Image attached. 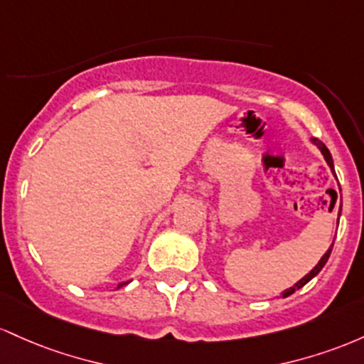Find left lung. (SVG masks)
<instances>
[{"mask_svg":"<svg viewBox=\"0 0 364 364\" xmlns=\"http://www.w3.org/2000/svg\"><path fill=\"white\" fill-rule=\"evenodd\" d=\"M311 141L314 142V144H316V146H318V148H320V151H321V154H323V156H325V161H326V163H328L330 170H332V173H333V175H336V170H333V160H332V154H330V151H328V149H326V146L323 144V142H321V141H320V139H311ZM330 191H332L333 198H336V201H337V193H336V191H333V189H330ZM333 204H336V203H333ZM341 211H342V203H341V208H338V216H341ZM337 223H338V222H337ZM332 247H333V244H332V246H330V247H328V251H326V252H325V255H323V256H321V259H320V261H318V264H316V267H314V268H313V270H311V272H309V273H308V275H306V277H304V279H301L299 282H297V284H296V285H294V287H291V289H287V291H285V292H282V296H284V297L291 296V294H294V292H296V291H297V289L304 287V285H306V284H308V282H309V280H311V279H313V277H316V275H318V273H320V272H321V268H323V267H325V263H326V261H328V258H330V252H332Z\"/></svg>","mask_w":364,"mask_h":364,"instance_id":"8db88e82","label":"left lung"}]
</instances>
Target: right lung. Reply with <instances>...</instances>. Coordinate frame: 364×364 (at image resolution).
I'll list each match as a JSON object with an SVG mask.
<instances>
[{
    "instance_id": "obj_1",
    "label": "right lung",
    "mask_w": 364,
    "mask_h": 364,
    "mask_svg": "<svg viewBox=\"0 0 364 364\" xmlns=\"http://www.w3.org/2000/svg\"><path fill=\"white\" fill-rule=\"evenodd\" d=\"M127 284H129V282H122V284H118V289L124 287V285H127Z\"/></svg>"
}]
</instances>
